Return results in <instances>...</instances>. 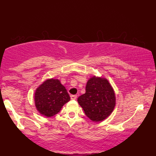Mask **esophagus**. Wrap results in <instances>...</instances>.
<instances>
[{
    "label": "esophagus",
    "instance_id": "esophagus-1",
    "mask_svg": "<svg viewBox=\"0 0 156 156\" xmlns=\"http://www.w3.org/2000/svg\"><path fill=\"white\" fill-rule=\"evenodd\" d=\"M71 99H72V100H76V98H77V96L76 95H71Z\"/></svg>",
    "mask_w": 156,
    "mask_h": 156
}]
</instances>
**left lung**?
I'll return each instance as SVG.
<instances>
[{"label":"left lung","instance_id":"obj_1","mask_svg":"<svg viewBox=\"0 0 156 156\" xmlns=\"http://www.w3.org/2000/svg\"><path fill=\"white\" fill-rule=\"evenodd\" d=\"M86 92L78 97L77 101L91 121L99 122L112 114L116 104L112 87L105 78L94 76L87 83Z\"/></svg>","mask_w":156,"mask_h":156}]
</instances>
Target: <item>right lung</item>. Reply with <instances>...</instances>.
<instances>
[{
	"mask_svg": "<svg viewBox=\"0 0 156 156\" xmlns=\"http://www.w3.org/2000/svg\"><path fill=\"white\" fill-rule=\"evenodd\" d=\"M69 100L67 89L59 80L55 79L44 81L35 93L36 108L40 114L47 117L53 116L59 113L64 104Z\"/></svg>",
	"mask_w": 156,
	"mask_h": 156,
	"instance_id": "right-lung-1",
	"label": "right lung"
}]
</instances>
